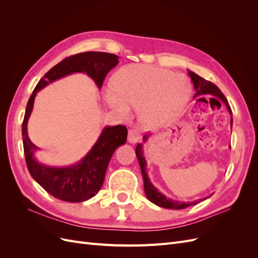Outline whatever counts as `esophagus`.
I'll return each instance as SVG.
<instances>
[{
	"label": "esophagus",
	"instance_id": "1",
	"mask_svg": "<svg viewBox=\"0 0 258 258\" xmlns=\"http://www.w3.org/2000/svg\"><path fill=\"white\" fill-rule=\"evenodd\" d=\"M139 139H140V136H139V134H138V132H137L136 130L130 129V130L128 131V141H129L130 143H132V144L137 143V142L139 141Z\"/></svg>",
	"mask_w": 258,
	"mask_h": 258
}]
</instances>
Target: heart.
Wrapping results in <instances>:
<instances>
[{
	"label": "heart",
	"instance_id": "heart-1",
	"mask_svg": "<svg viewBox=\"0 0 258 258\" xmlns=\"http://www.w3.org/2000/svg\"><path fill=\"white\" fill-rule=\"evenodd\" d=\"M115 89L105 93L107 103L122 117L139 108V121L148 130L158 129L175 119L191 93L188 80L166 69L129 64L115 77Z\"/></svg>",
	"mask_w": 258,
	"mask_h": 258
}]
</instances>
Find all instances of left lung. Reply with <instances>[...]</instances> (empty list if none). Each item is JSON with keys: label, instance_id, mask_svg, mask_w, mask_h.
Wrapping results in <instances>:
<instances>
[{"label": "left lung", "instance_id": "1", "mask_svg": "<svg viewBox=\"0 0 258 258\" xmlns=\"http://www.w3.org/2000/svg\"><path fill=\"white\" fill-rule=\"evenodd\" d=\"M188 74L190 76V79L194 83V87L195 90H196V93H195L194 99L196 98H200L202 96L206 95H212L215 96L217 98H220L223 102L227 106L229 114L231 115L232 112L230 110V106L228 104V101L226 99V97L223 95L222 91L220 90V88L217 87L216 85H214L213 83H211L205 79H202L199 75H197L196 73H194L191 71H188ZM230 124H232V118L230 120ZM148 136H144V141H146ZM143 145L142 144H138L137 148H136V155L138 157L139 163H140V168H141L142 171V176L144 179V191L146 197L148 198V200L152 201L153 204H155L156 206L161 207V208H166V209H171V210H181V209H185L189 206H194L198 204V200L192 201V202H181V201H176V200H172L170 198H167L165 195H162L160 191H158V189L151 183L150 178L147 176L146 173V160L143 156ZM206 199V198H205ZM200 201V200H199Z\"/></svg>", "mask_w": 258, "mask_h": 258}]
</instances>
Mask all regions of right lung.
<instances>
[{
	"label": "right lung",
	"mask_w": 258,
	"mask_h": 258,
	"mask_svg": "<svg viewBox=\"0 0 258 258\" xmlns=\"http://www.w3.org/2000/svg\"><path fill=\"white\" fill-rule=\"evenodd\" d=\"M118 63V56L101 51H86L70 56L52 67L37 83L26 107L22 121L23 151L29 172L54 198L67 202H83L101 189L105 172L116 148L127 141V128L121 124L105 127L96 144L85 157L73 166L56 168L42 165L34 157L37 147L30 141L27 130L36 92L45 86L72 73H87L99 88L106 74Z\"/></svg>",
	"instance_id": "add662e5"
}]
</instances>
